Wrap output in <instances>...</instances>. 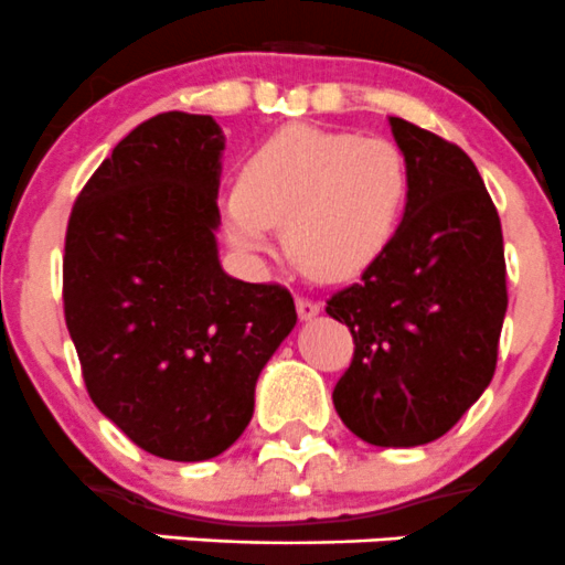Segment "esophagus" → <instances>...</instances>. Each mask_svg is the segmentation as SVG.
Masks as SVG:
<instances>
[{
  "instance_id": "obj_1",
  "label": "esophagus",
  "mask_w": 565,
  "mask_h": 565,
  "mask_svg": "<svg viewBox=\"0 0 565 565\" xmlns=\"http://www.w3.org/2000/svg\"><path fill=\"white\" fill-rule=\"evenodd\" d=\"M295 306H298V315L300 319H311L319 315V309H322V303L315 298H309V295H298V300H295Z\"/></svg>"
}]
</instances>
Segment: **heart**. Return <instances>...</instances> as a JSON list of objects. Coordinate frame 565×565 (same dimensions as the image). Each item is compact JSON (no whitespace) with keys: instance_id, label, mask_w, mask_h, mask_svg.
<instances>
[{"instance_id":"1","label":"heart","mask_w":565,"mask_h":565,"mask_svg":"<svg viewBox=\"0 0 565 565\" xmlns=\"http://www.w3.org/2000/svg\"><path fill=\"white\" fill-rule=\"evenodd\" d=\"M407 199L409 163L393 139L289 125L250 152L221 215L237 248L267 250L284 224L306 270L344 278L388 248Z\"/></svg>"}]
</instances>
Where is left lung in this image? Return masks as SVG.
<instances>
[{
  "instance_id": "1",
  "label": "left lung",
  "mask_w": 565,
  "mask_h": 565,
  "mask_svg": "<svg viewBox=\"0 0 565 565\" xmlns=\"http://www.w3.org/2000/svg\"><path fill=\"white\" fill-rule=\"evenodd\" d=\"M409 199L388 248L328 298L355 352L333 388L347 429L383 448L437 440L492 383L509 309L500 215L454 141L391 117Z\"/></svg>"
}]
</instances>
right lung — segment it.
<instances>
[{
    "label": "right lung",
    "mask_w": 565,
    "mask_h": 565,
    "mask_svg": "<svg viewBox=\"0 0 565 565\" xmlns=\"http://www.w3.org/2000/svg\"><path fill=\"white\" fill-rule=\"evenodd\" d=\"M224 136L207 114L136 125L76 196L62 256L65 322L89 398L147 454H224L256 377L298 322L281 284L218 265Z\"/></svg>",
    "instance_id": "obj_1"
}]
</instances>
